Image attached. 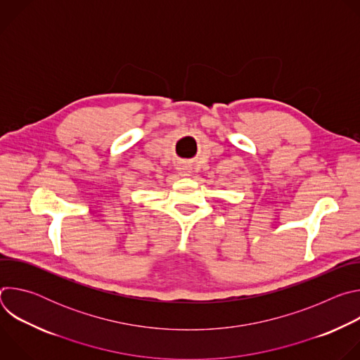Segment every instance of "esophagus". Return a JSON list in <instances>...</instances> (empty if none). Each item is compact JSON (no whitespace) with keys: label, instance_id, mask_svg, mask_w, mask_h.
<instances>
[{"label":"esophagus","instance_id":"esophagus-1","mask_svg":"<svg viewBox=\"0 0 360 360\" xmlns=\"http://www.w3.org/2000/svg\"><path fill=\"white\" fill-rule=\"evenodd\" d=\"M178 172H179L181 176H189V174H191V167H189L188 164L182 162V164L178 165Z\"/></svg>","mask_w":360,"mask_h":360}]
</instances>
